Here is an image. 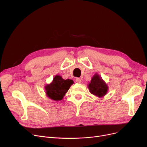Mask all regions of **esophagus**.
<instances>
[{"label":"esophagus","instance_id":"obj_1","mask_svg":"<svg viewBox=\"0 0 147 147\" xmlns=\"http://www.w3.org/2000/svg\"><path fill=\"white\" fill-rule=\"evenodd\" d=\"M76 82L78 83H82V80L80 78H77L76 79Z\"/></svg>","mask_w":147,"mask_h":147}]
</instances>
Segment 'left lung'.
<instances>
[{"instance_id": "8db88e82", "label": "left lung", "mask_w": 147, "mask_h": 147, "mask_svg": "<svg viewBox=\"0 0 147 147\" xmlns=\"http://www.w3.org/2000/svg\"><path fill=\"white\" fill-rule=\"evenodd\" d=\"M88 88L92 94L99 98L105 96L109 89L107 84L96 73L92 77L90 82L88 84Z\"/></svg>"}]
</instances>
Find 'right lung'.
<instances>
[{"label":"right lung","mask_w":147,"mask_h":147,"mask_svg":"<svg viewBox=\"0 0 147 147\" xmlns=\"http://www.w3.org/2000/svg\"><path fill=\"white\" fill-rule=\"evenodd\" d=\"M73 83V80H64L61 76L57 75L52 82L45 87L46 96L53 101H61Z\"/></svg>","instance_id":"add662e5"}]
</instances>
